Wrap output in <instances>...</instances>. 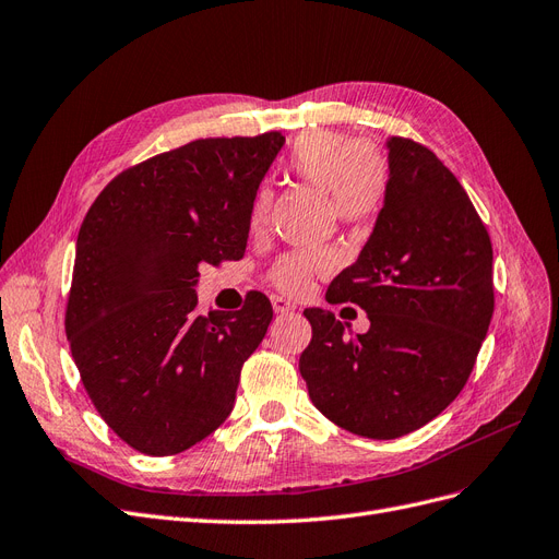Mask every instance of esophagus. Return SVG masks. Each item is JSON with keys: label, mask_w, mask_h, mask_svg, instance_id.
<instances>
[{"label": "esophagus", "mask_w": 559, "mask_h": 559, "mask_svg": "<svg viewBox=\"0 0 559 559\" xmlns=\"http://www.w3.org/2000/svg\"><path fill=\"white\" fill-rule=\"evenodd\" d=\"M273 310H275L277 314H288V312H296V305L288 302V300L282 298V296H273Z\"/></svg>", "instance_id": "34e87169"}]
</instances>
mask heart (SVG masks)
<instances>
[{"instance_id":"heart-1","label":"heart","mask_w":559,"mask_h":559,"mask_svg":"<svg viewBox=\"0 0 559 559\" xmlns=\"http://www.w3.org/2000/svg\"><path fill=\"white\" fill-rule=\"evenodd\" d=\"M286 170L298 180L329 194L333 213L344 224L374 219L389 197L391 170L381 152L360 145L349 133L331 129L305 131L286 157ZM271 210V191L261 189L249 210V224L259 228ZM329 252L282 257L271 267V282L288 296L302 294L312 275L331 267Z\"/></svg>"}]
</instances>
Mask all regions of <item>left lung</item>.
Instances as JSON below:
<instances>
[{"label":"left lung","instance_id":"obj_1","mask_svg":"<svg viewBox=\"0 0 559 559\" xmlns=\"http://www.w3.org/2000/svg\"><path fill=\"white\" fill-rule=\"evenodd\" d=\"M386 147V203L325 294L362 307L370 331L344 340L342 321L312 307L300 354L314 407L370 439L409 435L449 407L495 310L492 245L467 191L426 145L393 136Z\"/></svg>","mask_w":559,"mask_h":559}]
</instances>
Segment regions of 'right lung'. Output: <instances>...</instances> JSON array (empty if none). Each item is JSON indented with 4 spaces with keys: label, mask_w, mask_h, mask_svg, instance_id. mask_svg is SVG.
<instances>
[{
    "label": "right lung",
    "mask_w": 559,
    "mask_h": 559,
    "mask_svg": "<svg viewBox=\"0 0 559 559\" xmlns=\"http://www.w3.org/2000/svg\"><path fill=\"white\" fill-rule=\"evenodd\" d=\"M284 136L199 139L122 170L83 219L67 337L96 412L131 449L176 455L234 409L242 362L273 321L197 314L201 265L242 259L249 210Z\"/></svg>",
    "instance_id": "right-lung-1"
}]
</instances>
